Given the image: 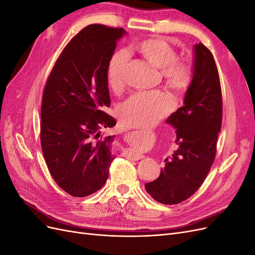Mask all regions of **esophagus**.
Returning <instances> with one entry per match:
<instances>
[{"mask_svg": "<svg viewBox=\"0 0 255 255\" xmlns=\"http://www.w3.org/2000/svg\"><path fill=\"white\" fill-rule=\"evenodd\" d=\"M127 155H128L129 158H132V159H134V160H138V159H140V158L143 157L142 154L137 153V152H135V151H133V150L128 151V152H127Z\"/></svg>", "mask_w": 255, "mask_h": 255, "instance_id": "34e87169", "label": "esophagus"}]
</instances>
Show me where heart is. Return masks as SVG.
<instances>
[{
	"label": "heart",
	"mask_w": 255,
	"mask_h": 255,
	"mask_svg": "<svg viewBox=\"0 0 255 255\" xmlns=\"http://www.w3.org/2000/svg\"><path fill=\"white\" fill-rule=\"evenodd\" d=\"M137 52L155 68L161 70L166 83L177 92L186 91L192 81V67L185 60H177L172 45L161 38H151L136 45ZM129 55L127 51L113 54L107 66V83L114 91L122 89L126 83ZM175 101L164 91L137 92L123 103L119 118L126 127L144 128L156 123L171 113Z\"/></svg>",
	"instance_id": "heart-1"
}]
</instances>
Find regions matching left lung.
Returning <instances> with one entry per match:
<instances>
[{
    "instance_id": "obj_1",
    "label": "left lung",
    "mask_w": 255,
    "mask_h": 255,
    "mask_svg": "<svg viewBox=\"0 0 255 255\" xmlns=\"http://www.w3.org/2000/svg\"><path fill=\"white\" fill-rule=\"evenodd\" d=\"M192 72L183 106L166 120L176 129L177 149L165 159L157 179L144 185L154 200L167 205L184 201L201 186L214 163L221 128L219 74L213 54L201 42L194 45Z\"/></svg>"
}]
</instances>
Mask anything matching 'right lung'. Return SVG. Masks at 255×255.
Listing matches in <instances>:
<instances>
[{
	"label": "right lung",
	"mask_w": 255,
	"mask_h": 255,
	"mask_svg": "<svg viewBox=\"0 0 255 255\" xmlns=\"http://www.w3.org/2000/svg\"><path fill=\"white\" fill-rule=\"evenodd\" d=\"M123 28L90 24L61 52L45 84L40 140L45 163L58 186L73 197H87L103 187L115 155L116 126L104 113L111 106L107 66Z\"/></svg>",
	"instance_id": "add662e5"
}]
</instances>
